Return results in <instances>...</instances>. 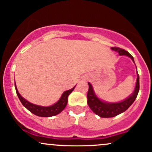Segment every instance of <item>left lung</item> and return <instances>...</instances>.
I'll return each instance as SVG.
<instances>
[{"label":"left lung","mask_w":152,"mask_h":152,"mask_svg":"<svg viewBox=\"0 0 152 152\" xmlns=\"http://www.w3.org/2000/svg\"><path fill=\"white\" fill-rule=\"evenodd\" d=\"M111 49L116 51L119 53V55H126L130 57L134 62L133 57L124 49H121L119 47H111ZM89 89L87 92V104L91 108L92 111L95 114L98 115L99 116L103 118H110L114 117L117 115L124 112L133 103L135 100L136 99L138 92H139V75L138 73L136 81V85H135V90L132 92V95L129 96L127 98L123 101L119 102V103H108L100 100L95 95L92 86L90 83H88Z\"/></svg>","instance_id":"left-lung-1"}]
</instances>
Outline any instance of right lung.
<instances>
[{
	"label": "right lung",
	"mask_w": 152,
	"mask_h": 152,
	"mask_svg": "<svg viewBox=\"0 0 152 152\" xmlns=\"http://www.w3.org/2000/svg\"><path fill=\"white\" fill-rule=\"evenodd\" d=\"M15 85V89L16 92H17V95L18 96L19 99L21 101L22 104L30 112L33 113V114L36 115L38 116H42V117H49V116H53L55 115L60 114L62 111H63L64 108L66 106L67 103H68V95L71 93L72 91L75 88L73 87L71 89L69 90H67L65 92H64L62 95L61 97L60 98V100L55 103L54 105H51V106H41V105H35L33 103H30L28 100H25V98H23L20 94L19 93L18 90H17V87H16V84H14Z\"/></svg>",
	"instance_id": "obj_1"
}]
</instances>
